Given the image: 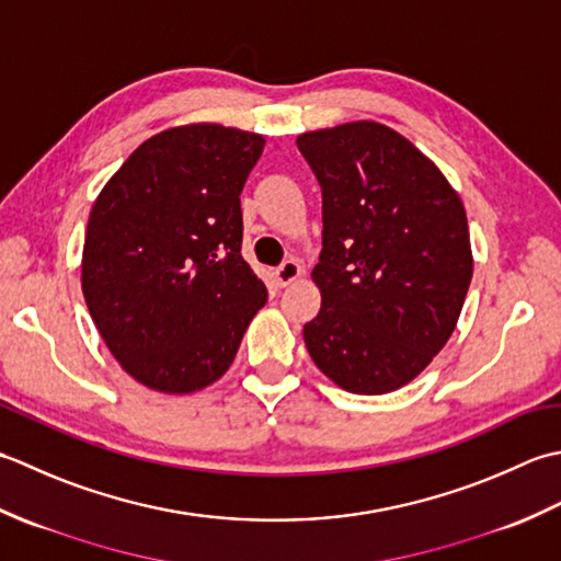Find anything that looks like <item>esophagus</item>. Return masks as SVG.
<instances>
[{
  "mask_svg": "<svg viewBox=\"0 0 561 561\" xmlns=\"http://www.w3.org/2000/svg\"><path fill=\"white\" fill-rule=\"evenodd\" d=\"M300 276H302V266L297 264L295 259L283 261V264L276 268V280H278L280 285H290V283H295Z\"/></svg>",
  "mask_w": 561,
  "mask_h": 561,
  "instance_id": "obj_1",
  "label": "esophagus"
}]
</instances>
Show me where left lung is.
Instances as JSON below:
<instances>
[{
    "label": "left lung",
    "instance_id": "8db88e82",
    "mask_svg": "<svg viewBox=\"0 0 561 561\" xmlns=\"http://www.w3.org/2000/svg\"><path fill=\"white\" fill-rule=\"evenodd\" d=\"M322 186L319 314L305 346L353 394L414 380L448 344L472 280L465 205L431 159L375 121L302 133Z\"/></svg>",
    "mask_w": 561,
    "mask_h": 561
}]
</instances>
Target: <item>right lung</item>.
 Returning <instances> with one entry per match:
<instances>
[{
    "label": "right lung",
    "instance_id": "1",
    "mask_svg": "<svg viewBox=\"0 0 561 561\" xmlns=\"http://www.w3.org/2000/svg\"><path fill=\"white\" fill-rule=\"evenodd\" d=\"M264 135L193 123L152 135L89 215L82 293L137 382L191 394L230 368L266 285L242 259L239 193Z\"/></svg>",
    "mask_w": 561,
    "mask_h": 561
}]
</instances>
